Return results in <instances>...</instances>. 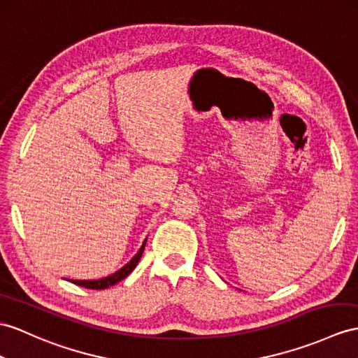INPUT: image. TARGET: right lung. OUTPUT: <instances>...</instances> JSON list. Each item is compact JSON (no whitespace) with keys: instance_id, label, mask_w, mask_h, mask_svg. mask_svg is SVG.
Listing matches in <instances>:
<instances>
[{"instance_id":"1","label":"right lung","mask_w":358,"mask_h":358,"mask_svg":"<svg viewBox=\"0 0 358 358\" xmlns=\"http://www.w3.org/2000/svg\"><path fill=\"white\" fill-rule=\"evenodd\" d=\"M144 248H145V241L143 243V246H141V249H139L138 254H136L132 259H130L129 263H127L123 268H120L118 272L112 273L110 276L101 278V280H95V281H78V280H74V281H71V282H74V284H77V285H80V287H85V289H92V290H104V289H108V287L115 285L117 282L123 281L124 278L129 276V273L132 272V270L136 267L138 261H139V258H141L143 252H144Z\"/></svg>"}]
</instances>
